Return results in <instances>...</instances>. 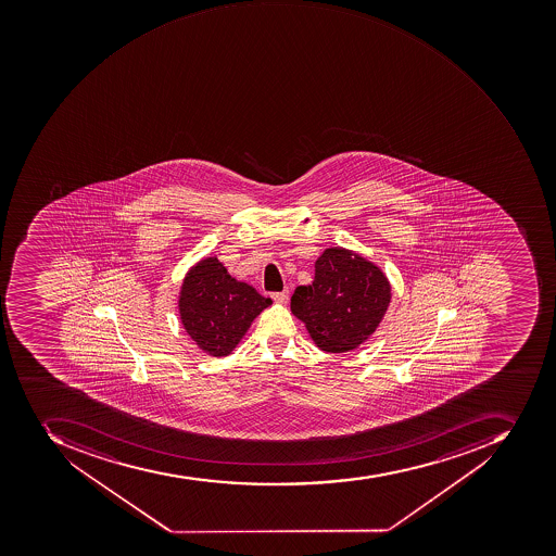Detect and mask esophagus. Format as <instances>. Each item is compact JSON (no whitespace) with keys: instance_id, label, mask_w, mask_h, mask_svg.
<instances>
[{"instance_id":"esophagus-1","label":"esophagus","mask_w":556,"mask_h":556,"mask_svg":"<svg viewBox=\"0 0 556 556\" xmlns=\"http://www.w3.org/2000/svg\"><path fill=\"white\" fill-rule=\"evenodd\" d=\"M271 298H274V302L286 303L289 300V291L285 289V291H280V293L271 294Z\"/></svg>"}]
</instances>
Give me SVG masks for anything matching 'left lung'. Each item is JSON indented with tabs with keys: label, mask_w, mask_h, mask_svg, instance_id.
<instances>
[{
	"label": "left lung",
	"mask_w": 556,
	"mask_h": 556,
	"mask_svg": "<svg viewBox=\"0 0 556 556\" xmlns=\"http://www.w3.org/2000/svg\"><path fill=\"white\" fill-rule=\"evenodd\" d=\"M390 285L376 265L343 248H329L315 262L311 286H298L291 312L305 323L324 352L355 349L383 319Z\"/></svg>",
	"instance_id": "1"
}]
</instances>
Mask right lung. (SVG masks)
I'll use <instances>...</instances> for the list:
<instances>
[{
    "instance_id": "right-lung-1",
    "label": "right lung",
    "mask_w": 556,
    "mask_h": 556,
    "mask_svg": "<svg viewBox=\"0 0 556 556\" xmlns=\"http://www.w3.org/2000/svg\"><path fill=\"white\" fill-rule=\"evenodd\" d=\"M270 303L253 286L228 276L218 260L206 258L187 274L178 306L181 324L199 349L225 357Z\"/></svg>"
}]
</instances>
